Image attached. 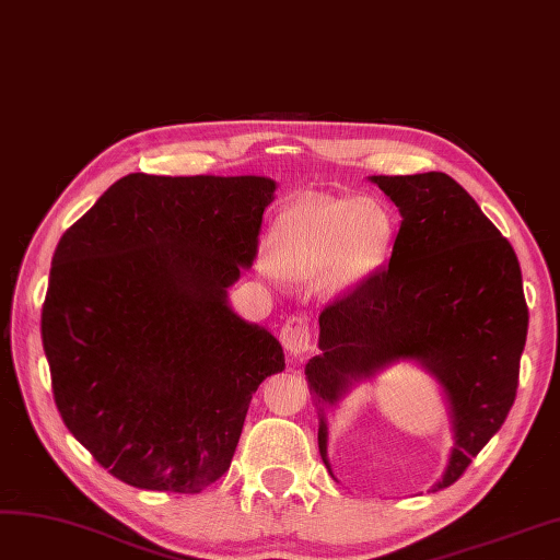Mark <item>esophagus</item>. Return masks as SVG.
<instances>
[{
	"instance_id": "1",
	"label": "esophagus",
	"mask_w": 560,
	"mask_h": 560,
	"mask_svg": "<svg viewBox=\"0 0 560 560\" xmlns=\"http://www.w3.org/2000/svg\"><path fill=\"white\" fill-rule=\"evenodd\" d=\"M281 345L291 355H302L314 345V330L312 323L304 316H291L281 328Z\"/></svg>"
}]
</instances>
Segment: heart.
Here are the masks:
<instances>
[{
	"instance_id": "1",
	"label": "heart",
	"mask_w": 560,
	"mask_h": 560,
	"mask_svg": "<svg viewBox=\"0 0 560 560\" xmlns=\"http://www.w3.org/2000/svg\"><path fill=\"white\" fill-rule=\"evenodd\" d=\"M395 240V221L374 200L312 197L288 207L272 232V258H265L267 275L277 267L293 275L318 272L323 291L337 295L358 285L382 265Z\"/></svg>"
}]
</instances>
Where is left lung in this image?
<instances>
[{"label": "left lung", "mask_w": 560, "mask_h": 560, "mask_svg": "<svg viewBox=\"0 0 560 560\" xmlns=\"http://www.w3.org/2000/svg\"><path fill=\"white\" fill-rule=\"evenodd\" d=\"M372 182L402 215L390 260L326 304L323 353L304 374L323 405L395 360H417L435 374L456 432L440 491L460 479L514 405L528 332L521 267L512 244L448 174ZM318 448L330 470L323 419Z\"/></svg>", "instance_id": "left-lung-1"}]
</instances>
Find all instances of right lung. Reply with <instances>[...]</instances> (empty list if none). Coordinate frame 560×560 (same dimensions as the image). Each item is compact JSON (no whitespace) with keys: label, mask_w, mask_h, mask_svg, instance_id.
Wrapping results in <instances>:
<instances>
[{"label":"right lung","mask_w":560,"mask_h":560,"mask_svg":"<svg viewBox=\"0 0 560 560\" xmlns=\"http://www.w3.org/2000/svg\"><path fill=\"white\" fill-rule=\"evenodd\" d=\"M275 188L128 174L60 237L42 310L52 398L116 479L200 493L228 472L258 386L285 368L277 337L228 304Z\"/></svg>","instance_id":"1"}]
</instances>
